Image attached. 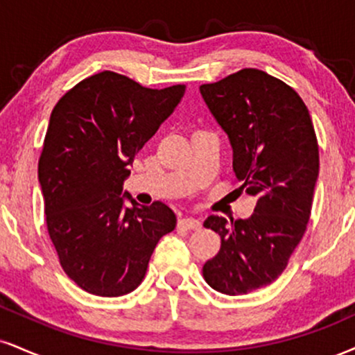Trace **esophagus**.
<instances>
[{
    "mask_svg": "<svg viewBox=\"0 0 355 355\" xmlns=\"http://www.w3.org/2000/svg\"><path fill=\"white\" fill-rule=\"evenodd\" d=\"M178 226H182V228L185 230H200L202 228V221L196 220V218H182L178 220Z\"/></svg>",
    "mask_w": 355,
    "mask_h": 355,
    "instance_id": "obj_1",
    "label": "esophagus"
}]
</instances>
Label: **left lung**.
<instances>
[{
	"mask_svg": "<svg viewBox=\"0 0 355 355\" xmlns=\"http://www.w3.org/2000/svg\"><path fill=\"white\" fill-rule=\"evenodd\" d=\"M203 101L228 135L233 170L256 196L246 220L208 216L205 228L221 238L203 277L228 296L248 294L277 279L300 245L311 216L319 147L313 121L297 92L259 69H241L200 85Z\"/></svg>",
	"mask_w": 355,
	"mask_h": 355,
	"instance_id": "obj_1",
	"label": "left lung"
}]
</instances>
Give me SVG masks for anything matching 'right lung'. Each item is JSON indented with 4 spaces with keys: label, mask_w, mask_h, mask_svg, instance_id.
<instances>
[{
    "label": "right lung",
    "mask_w": 355,
    "mask_h": 355,
    "mask_svg": "<svg viewBox=\"0 0 355 355\" xmlns=\"http://www.w3.org/2000/svg\"><path fill=\"white\" fill-rule=\"evenodd\" d=\"M183 94L182 84L148 89L104 71L76 84L51 112L37 165L46 225L64 272L84 291H134L157 243L175 230L177 216L165 203L139 208L122 187L135 153Z\"/></svg>",
    "instance_id": "add662e5"
}]
</instances>
